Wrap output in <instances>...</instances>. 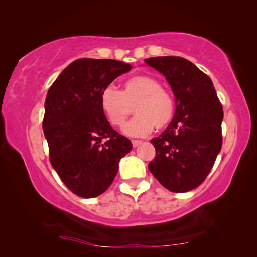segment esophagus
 <instances>
[{
    "label": "esophagus",
    "instance_id": "34e87169",
    "mask_svg": "<svg viewBox=\"0 0 257 257\" xmlns=\"http://www.w3.org/2000/svg\"><path fill=\"white\" fill-rule=\"evenodd\" d=\"M142 144V141H133V146L137 147Z\"/></svg>",
    "mask_w": 257,
    "mask_h": 257
}]
</instances>
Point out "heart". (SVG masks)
<instances>
[{"mask_svg": "<svg viewBox=\"0 0 257 257\" xmlns=\"http://www.w3.org/2000/svg\"><path fill=\"white\" fill-rule=\"evenodd\" d=\"M99 106L108 123L121 128L132 113L136 116L125 125L130 137H145L156 129H163L175 114V102L162 84L150 76H135L125 80L122 90L107 86L99 95Z\"/></svg>", "mask_w": 257, "mask_h": 257, "instance_id": "1", "label": "heart"}]
</instances>
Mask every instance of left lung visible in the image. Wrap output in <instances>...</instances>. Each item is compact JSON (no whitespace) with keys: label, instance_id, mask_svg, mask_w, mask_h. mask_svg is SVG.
<instances>
[{"label":"left lung","instance_id":"1","mask_svg":"<svg viewBox=\"0 0 257 257\" xmlns=\"http://www.w3.org/2000/svg\"><path fill=\"white\" fill-rule=\"evenodd\" d=\"M165 77L176 111L167 129L151 139L155 158L149 164L159 182L173 193L196 188L210 173L222 146V105L211 78L180 56L146 59Z\"/></svg>","mask_w":257,"mask_h":257}]
</instances>
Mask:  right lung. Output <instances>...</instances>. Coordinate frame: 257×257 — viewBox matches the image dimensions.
<instances>
[{
  "label": "right lung",
  "instance_id": "obj_1",
  "mask_svg": "<svg viewBox=\"0 0 257 257\" xmlns=\"http://www.w3.org/2000/svg\"><path fill=\"white\" fill-rule=\"evenodd\" d=\"M129 63L78 59L50 87L43 129L52 167L77 196L96 197L112 184L132 142L113 129L99 106V95Z\"/></svg>",
  "mask_w": 257,
  "mask_h": 257
}]
</instances>
